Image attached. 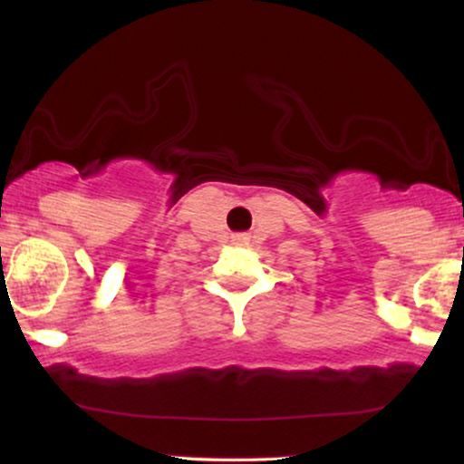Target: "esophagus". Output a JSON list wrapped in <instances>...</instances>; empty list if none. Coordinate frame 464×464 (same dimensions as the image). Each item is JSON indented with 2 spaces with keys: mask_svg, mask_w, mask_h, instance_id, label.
I'll use <instances>...</instances> for the list:
<instances>
[{
  "mask_svg": "<svg viewBox=\"0 0 464 464\" xmlns=\"http://www.w3.org/2000/svg\"><path fill=\"white\" fill-rule=\"evenodd\" d=\"M248 236L246 233H236V236H233V244H239V246H242V244H248Z\"/></svg>",
  "mask_w": 464,
  "mask_h": 464,
  "instance_id": "esophagus-1",
  "label": "esophagus"
}]
</instances>
